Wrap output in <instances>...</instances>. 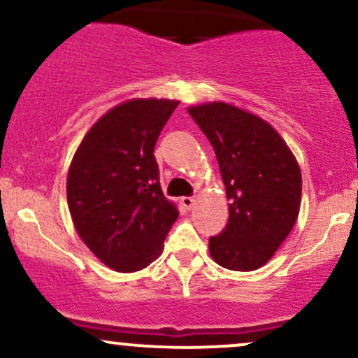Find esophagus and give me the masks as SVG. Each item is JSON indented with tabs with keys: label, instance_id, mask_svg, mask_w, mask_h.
I'll return each instance as SVG.
<instances>
[{
	"label": "esophagus",
	"instance_id": "obj_1",
	"mask_svg": "<svg viewBox=\"0 0 358 358\" xmlns=\"http://www.w3.org/2000/svg\"><path fill=\"white\" fill-rule=\"evenodd\" d=\"M182 203H183L185 208H188V210H192L193 205H195V199H193V196H183Z\"/></svg>",
	"mask_w": 358,
	"mask_h": 358
}]
</instances>
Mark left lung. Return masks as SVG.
<instances>
[{"label": "left lung", "instance_id": "left-lung-1", "mask_svg": "<svg viewBox=\"0 0 358 358\" xmlns=\"http://www.w3.org/2000/svg\"><path fill=\"white\" fill-rule=\"evenodd\" d=\"M188 113L213 146L229 200L227 225L208 241L210 256L231 271L262 268L296 224V156L268 121L229 102L190 106Z\"/></svg>", "mask_w": 358, "mask_h": 358}]
</instances>
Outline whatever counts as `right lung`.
<instances>
[{
    "label": "right lung",
    "mask_w": 358,
    "mask_h": 358,
    "mask_svg": "<svg viewBox=\"0 0 358 358\" xmlns=\"http://www.w3.org/2000/svg\"><path fill=\"white\" fill-rule=\"evenodd\" d=\"M180 101L138 97L94 122L73 155L67 203L77 234L101 262L136 273L162 256L178 208L163 195L155 145Z\"/></svg>",
    "instance_id": "add662e5"
}]
</instances>
